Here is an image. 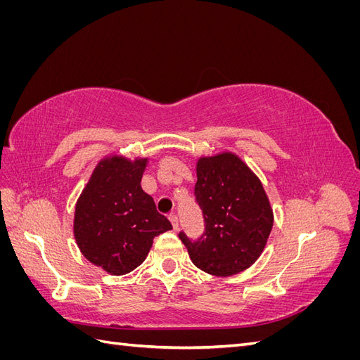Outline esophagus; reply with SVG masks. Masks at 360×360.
Segmentation results:
<instances>
[{"mask_svg": "<svg viewBox=\"0 0 360 360\" xmlns=\"http://www.w3.org/2000/svg\"><path fill=\"white\" fill-rule=\"evenodd\" d=\"M168 217H169V221L172 224V228L177 231L179 230V217L176 214H169Z\"/></svg>", "mask_w": 360, "mask_h": 360, "instance_id": "34e87169", "label": "esophagus"}]
</instances>
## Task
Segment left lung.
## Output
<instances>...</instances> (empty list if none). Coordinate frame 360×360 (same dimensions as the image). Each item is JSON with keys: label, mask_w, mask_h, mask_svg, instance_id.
Wrapping results in <instances>:
<instances>
[{"label": "left lung", "mask_w": 360, "mask_h": 360, "mask_svg": "<svg viewBox=\"0 0 360 360\" xmlns=\"http://www.w3.org/2000/svg\"><path fill=\"white\" fill-rule=\"evenodd\" d=\"M195 198L205 231L198 240L179 237L192 263L205 274L231 276L252 266L274 226V210L259 179L234 153L200 158Z\"/></svg>", "instance_id": "1"}]
</instances>
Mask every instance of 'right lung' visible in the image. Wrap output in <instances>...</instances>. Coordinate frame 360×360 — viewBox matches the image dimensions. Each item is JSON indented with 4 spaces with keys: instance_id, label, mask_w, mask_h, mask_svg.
<instances>
[{
    "instance_id": "add662e5",
    "label": "right lung",
    "mask_w": 360,
    "mask_h": 360,
    "mask_svg": "<svg viewBox=\"0 0 360 360\" xmlns=\"http://www.w3.org/2000/svg\"><path fill=\"white\" fill-rule=\"evenodd\" d=\"M147 158L102 159L76 202L73 234L82 255L111 275L136 269L171 222L141 188Z\"/></svg>"
}]
</instances>
